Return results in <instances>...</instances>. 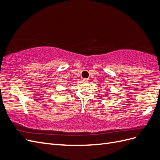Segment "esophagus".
<instances>
[{
	"label": "esophagus",
	"instance_id": "1",
	"mask_svg": "<svg viewBox=\"0 0 160 160\" xmlns=\"http://www.w3.org/2000/svg\"><path fill=\"white\" fill-rule=\"evenodd\" d=\"M83 82H85V83H89V79H87V78H85V79H83Z\"/></svg>",
	"mask_w": 160,
	"mask_h": 160
}]
</instances>
